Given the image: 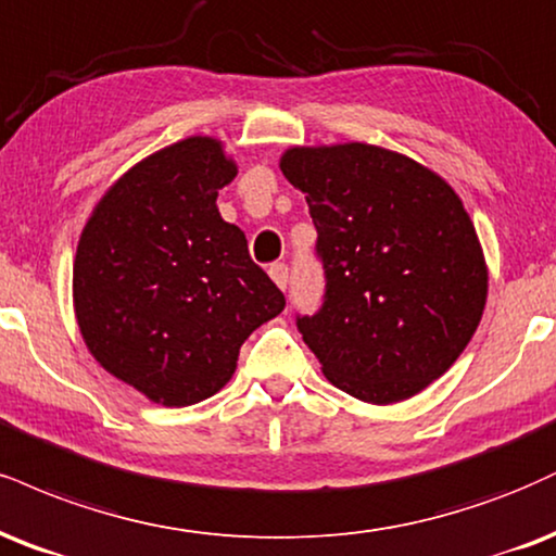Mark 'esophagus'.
<instances>
[{"instance_id":"esophagus-1","label":"esophagus","mask_w":556,"mask_h":556,"mask_svg":"<svg viewBox=\"0 0 556 556\" xmlns=\"http://www.w3.org/2000/svg\"><path fill=\"white\" fill-rule=\"evenodd\" d=\"M269 277L277 282L279 290H287V285H290V269H287V264H271Z\"/></svg>"}]
</instances>
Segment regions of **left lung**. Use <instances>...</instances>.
Instances as JSON below:
<instances>
[{
    "mask_svg": "<svg viewBox=\"0 0 556 556\" xmlns=\"http://www.w3.org/2000/svg\"><path fill=\"white\" fill-rule=\"evenodd\" d=\"M318 230L324 305L298 331L333 386L367 404L419 393L471 342L486 264L458 193L376 144L292 147L279 160Z\"/></svg>",
    "mask_w": 556,
    "mask_h": 556,
    "instance_id": "1",
    "label": "left lung"
}]
</instances>
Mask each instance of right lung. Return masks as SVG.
Instances as JSON below:
<instances>
[{
	"label": "right lung",
	"instance_id": "add662e5",
	"mask_svg": "<svg viewBox=\"0 0 556 556\" xmlns=\"http://www.w3.org/2000/svg\"><path fill=\"white\" fill-rule=\"evenodd\" d=\"M236 163L189 137L126 170L105 191L75 256V316L92 357L163 406L214 396L251 331L285 295L225 223L217 193Z\"/></svg>",
	"mask_w": 556,
	"mask_h": 556
}]
</instances>
